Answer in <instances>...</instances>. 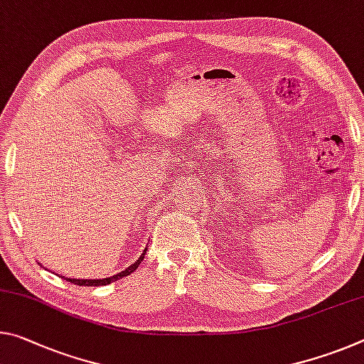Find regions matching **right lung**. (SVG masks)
<instances>
[{
  "label": "right lung",
  "mask_w": 364,
  "mask_h": 364,
  "mask_svg": "<svg viewBox=\"0 0 364 364\" xmlns=\"http://www.w3.org/2000/svg\"><path fill=\"white\" fill-rule=\"evenodd\" d=\"M146 251H147V247H146V250H144V252H142V255L139 256V259H137V261H136L134 264H131L128 269L121 270L119 274L113 275V277H107V279H94V280H90V279H66V280L71 282V284H74V285H79V287H100V285H108V284H112V282H117V280H119V279H123V277H126V275H129V274L134 272V270H136L137 267H139V264L144 261V256H146ZM63 279H65V277H63Z\"/></svg>",
  "instance_id": "obj_1"
}]
</instances>
